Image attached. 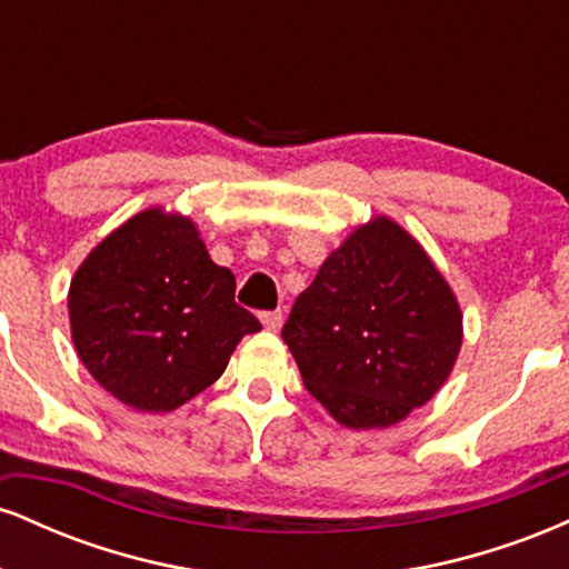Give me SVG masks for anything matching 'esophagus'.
I'll use <instances>...</instances> for the list:
<instances>
[{"label": "esophagus", "instance_id": "34e87169", "mask_svg": "<svg viewBox=\"0 0 569 569\" xmlns=\"http://www.w3.org/2000/svg\"><path fill=\"white\" fill-rule=\"evenodd\" d=\"M262 323H264V329H270V331H278L280 326H283V312H280V310L262 312Z\"/></svg>", "mask_w": 569, "mask_h": 569}]
</instances>
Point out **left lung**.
<instances>
[{
	"label": "left lung",
	"instance_id": "left-lung-1",
	"mask_svg": "<svg viewBox=\"0 0 569 569\" xmlns=\"http://www.w3.org/2000/svg\"><path fill=\"white\" fill-rule=\"evenodd\" d=\"M283 342L337 422L388 428L447 382L462 312L426 248L393 219L375 217L299 293Z\"/></svg>",
	"mask_w": 569,
	"mask_h": 569
}]
</instances>
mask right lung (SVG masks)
Returning a JSON list of instances; mask_svg holds the SVG:
<instances>
[{
    "label": "right lung",
    "mask_w": 569,
    "mask_h": 569,
    "mask_svg": "<svg viewBox=\"0 0 569 569\" xmlns=\"http://www.w3.org/2000/svg\"><path fill=\"white\" fill-rule=\"evenodd\" d=\"M71 339L84 369L136 411H173L221 377L262 323L234 302L192 219L162 208L98 243L69 286Z\"/></svg>",
    "instance_id": "1"
}]
</instances>
